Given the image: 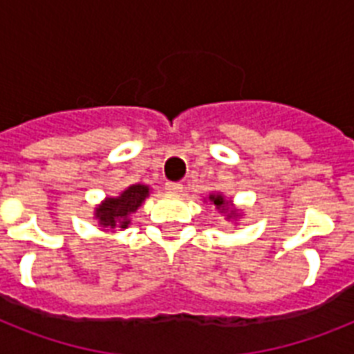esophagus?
I'll return each instance as SVG.
<instances>
[{
	"instance_id": "esophagus-1",
	"label": "esophagus",
	"mask_w": 354,
	"mask_h": 354,
	"mask_svg": "<svg viewBox=\"0 0 354 354\" xmlns=\"http://www.w3.org/2000/svg\"><path fill=\"white\" fill-rule=\"evenodd\" d=\"M165 191L169 194H180L183 191V185H182V183H176V182H167L165 183Z\"/></svg>"
}]
</instances>
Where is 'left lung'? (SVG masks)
<instances>
[{
    "mask_svg": "<svg viewBox=\"0 0 354 354\" xmlns=\"http://www.w3.org/2000/svg\"><path fill=\"white\" fill-rule=\"evenodd\" d=\"M204 202H209L211 205H215V209L224 215L227 221H239L242 216V213L235 207L233 200H227L222 193H209V196H205ZM236 224V222H235Z\"/></svg>",
    "mask_w": 354,
    "mask_h": 354,
    "instance_id": "obj_1",
    "label": "left lung"
}]
</instances>
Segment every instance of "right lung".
<instances>
[{"label":"right lung","mask_w":354,"mask_h":354,"mask_svg":"<svg viewBox=\"0 0 354 354\" xmlns=\"http://www.w3.org/2000/svg\"><path fill=\"white\" fill-rule=\"evenodd\" d=\"M150 196V187L145 183H132L118 196H106L93 211V218L106 233L127 230L132 224V215Z\"/></svg>","instance_id":"add662e5"}]
</instances>
